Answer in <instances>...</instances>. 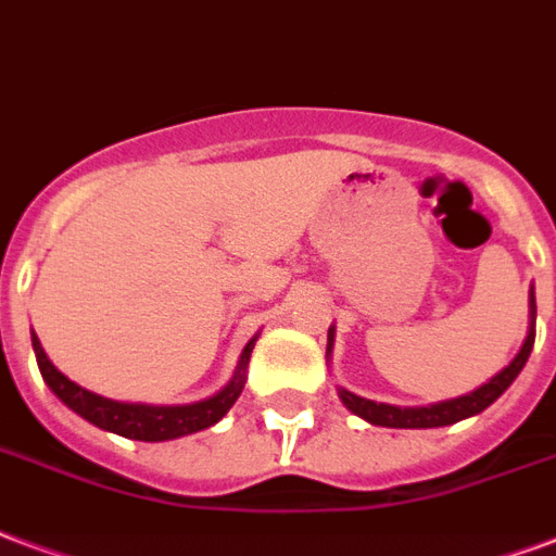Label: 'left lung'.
Segmentation results:
<instances>
[{
  "label": "left lung",
  "mask_w": 556,
  "mask_h": 556,
  "mask_svg": "<svg viewBox=\"0 0 556 556\" xmlns=\"http://www.w3.org/2000/svg\"><path fill=\"white\" fill-rule=\"evenodd\" d=\"M536 300H533L531 291V329H528V338H525L522 350L516 353V358L502 372H495L493 379L481 384L478 391L466 393V396H457V400L434 402V405H422V408H400V405H388V402H372L364 400V396H355L353 391L346 388H338V396L344 402L346 408L353 410L355 417L367 419L370 426H384V429H440V426H452V422H460L466 417H476L484 408H490L498 396H502L514 379L522 372L525 362L533 350V338H536ZM334 329H329V353H332Z\"/></svg>",
  "instance_id": "obj_1"
}]
</instances>
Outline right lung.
<instances>
[{
	"label": "right lung",
	"instance_id": "1",
	"mask_svg": "<svg viewBox=\"0 0 556 556\" xmlns=\"http://www.w3.org/2000/svg\"><path fill=\"white\" fill-rule=\"evenodd\" d=\"M260 334H253L248 341V346L241 350L239 367L232 372V379L224 384L222 391L210 396V400L192 402V405H146V402H116L108 400V396H99V393L80 388L72 379H66L42 350L40 338L31 332V346L34 355H37V367L42 372V381L52 388V393L58 400L72 408L78 417H84L92 426H99L104 431H113V434H122V438L130 440H146V443H160V440H175L186 438V434H194V431H203L215 426L218 419L232 408V402L239 400V393L244 391V372H248L250 353H253V344H256Z\"/></svg>",
	"mask_w": 556,
	"mask_h": 556
}]
</instances>
